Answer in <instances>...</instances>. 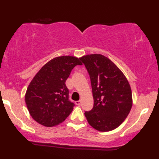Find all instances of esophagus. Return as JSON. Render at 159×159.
Returning a JSON list of instances; mask_svg holds the SVG:
<instances>
[{
	"label": "esophagus",
	"instance_id": "obj_1",
	"mask_svg": "<svg viewBox=\"0 0 159 159\" xmlns=\"http://www.w3.org/2000/svg\"><path fill=\"white\" fill-rule=\"evenodd\" d=\"M75 104L78 105V106H80V105L81 104V101H80V100H79V101H76L75 102Z\"/></svg>",
	"mask_w": 159,
	"mask_h": 159
}]
</instances>
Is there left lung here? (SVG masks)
<instances>
[{
	"label": "left lung",
	"mask_w": 159,
	"mask_h": 159,
	"mask_svg": "<svg viewBox=\"0 0 159 159\" xmlns=\"http://www.w3.org/2000/svg\"><path fill=\"white\" fill-rule=\"evenodd\" d=\"M91 79L93 107L85 111L87 121L101 132L111 131L124 122L133 105L132 91L123 73L109 58L100 54L80 58Z\"/></svg>",
	"instance_id": "1"
}]
</instances>
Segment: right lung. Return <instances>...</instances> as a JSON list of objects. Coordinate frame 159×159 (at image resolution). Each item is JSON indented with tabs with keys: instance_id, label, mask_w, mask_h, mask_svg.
Returning <instances> with one entry per match:
<instances>
[{
	"instance_id": "obj_1",
	"label": "right lung",
	"mask_w": 159,
	"mask_h": 159,
	"mask_svg": "<svg viewBox=\"0 0 159 159\" xmlns=\"http://www.w3.org/2000/svg\"><path fill=\"white\" fill-rule=\"evenodd\" d=\"M82 65L80 58L60 56L53 58L40 69L29 85L25 102L30 115L45 127L64 121L73 111L66 81L71 70Z\"/></svg>"
}]
</instances>
